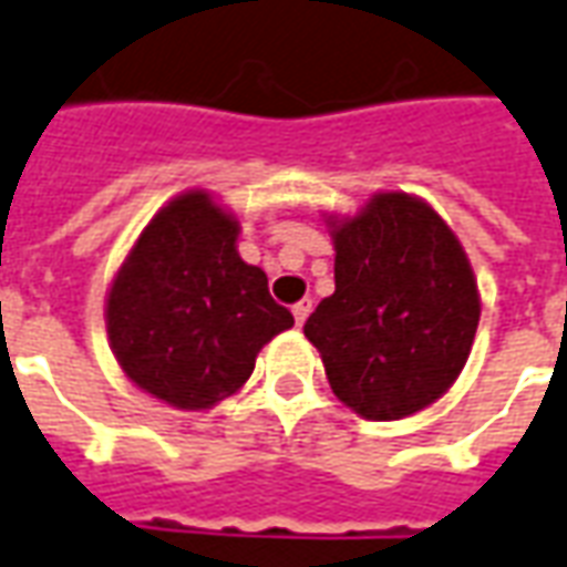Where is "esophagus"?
Here are the masks:
<instances>
[{"instance_id": "1", "label": "esophagus", "mask_w": 567, "mask_h": 567, "mask_svg": "<svg viewBox=\"0 0 567 567\" xmlns=\"http://www.w3.org/2000/svg\"><path fill=\"white\" fill-rule=\"evenodd\" d=\"M291 312H295L297 324H303V321L309 319V312H312V300H309V297H303V300H297Z\"/></svg>"}]
</instances>
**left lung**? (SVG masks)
<instances>
[{
  "instance_id": "left-lung-1",
  "label": "left lung",
  "mask_w": 567,
  "mask_h": 567,
  "mask_svg": "<svg viewBox=\"0 0 567 567\" xmlns=\"http://www.w3.org/2000/svg\"><path fill=\"white\" fill-rule=\"evenodd\" d=\"M333 295L303 324L333 394L358 416H413L462 373L480 321L474 272L446 221L377 194L333 227Z\"/></svg>"
}]
</instances>
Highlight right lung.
Segmentation results:
<instances>
[{
  "mask_svg": "<svg viewBox=\"0 0 567 567\" xmlns=\"http://www.w3.org/2000/svg\"><path fill=\"white\" fill-rule=\"evenodd\" d=\"M239 221L203 190L163 206L117 270L105 328L130 380L178 410L230 398L295 316L236 251Z\"/></svg>",
  "mask_w": 567,
  "mask_h": 567,
  "instance_id": "right-lung-1",
  "label": "right lung"
}]
</instances>
